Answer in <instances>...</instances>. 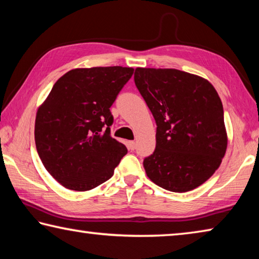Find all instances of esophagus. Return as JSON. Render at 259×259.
<instances>
[{"instance_id":"esophagus-1","label":"esophagus","mask_w":259,"mask_h":259,"mask_svg":"<svg viewBox=\"0 0 259 259\" xmlns=\"http://www.w3.org/2000/svg\"><path fill=\"white\" fill-rule=\"evenodd\" d=\"M128 148L131 151H134L136 148V143L134 142V140H130V142H128Z\"/></svg>"}]
</instances>
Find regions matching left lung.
I'll return each instance as SVG.
<instances>
[{"label": "left lung", "instance_id": "obj_1", "mask_svg": "<svg viewBox=\"0 0 259 259\" xmlns=\"http://www.w3.org/2000/svg\"><path fill=\"white\" fill-rule=\"evenodd\" d=\"M135 83L156 122V147L144 160L147 177L184 193L202 185L227 148L223 104L208 80L175 68L135 71Z\"/></svg>", "mask_w": 259, "mask_h": 259}]
</instances>
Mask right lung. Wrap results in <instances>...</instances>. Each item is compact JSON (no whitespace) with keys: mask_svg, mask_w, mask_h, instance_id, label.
I'll return each mask as SVG.
<instances>
[{"mask_svg":"<svg viewBox=\"0 0 259 259\" xmlns=\"http://www.w3.org/2000/svg\"><path fill=\"white\" fill-rule=\"evenodd\" d=\"M133 74L122 66L72 69L37 108L35 145L60 185L84 192L113 176L128 150L111 136L109 107Z\"/></svg>","mask_w":259,"mask_h":259,"instance_id":"add662e5","label":"right lung"}]
</instances>
